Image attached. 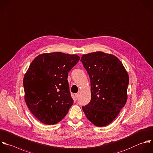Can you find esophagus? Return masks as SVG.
I'll use <instances>...</instances> for the list:
<instances>
[{"label": "esophagus", "mask_w": 153, "mask_h": 153, "mask_svg": "<svg viewBox=\"0 0 153 153\" xmlns=\"http://www.w3.org/2000/svg\"><path fill=\"white\" fill-rule=\"evenodd\" d=\"M75 97H76V99H78V98L79 97V93L78 94H75Z\"/></svg>", "instance_id": "esophagus-1"}]
</instances>
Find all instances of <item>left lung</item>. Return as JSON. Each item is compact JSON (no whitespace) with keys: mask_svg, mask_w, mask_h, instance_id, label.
<instances>
[{"mask_svg":"<svg viewBox=\"0 0 153 153\" xmlns=\"http://www.w3.org/2000/svg\"><path fill=\"white\" fill-rule=\"evenodd\" d=\"M80 61L91 79V100L83 111L96 126H107L127 101L128 73L117 56L101 51L83 55Z\"/></svg>","mask_w":153,"mask_h":153,"instance_id":"left-lung-1","label":"left lung"}]
</instances>
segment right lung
Segmentation results:
<instances>
[{
    "label": "right lung",
    "instance_id": "obj_1",
    "mask_svg": "<svg viewBox=\"0 0 153 153\" xmlns=\"http://www.w3.org/2000/svg\"><path fill=\"white\" fill-rule=\"evenodd\" d=\"M80 57L60 52L36 56L24 74V100L41 123L52 125L61 121L73 104L67 80L69 71Z\"/></svg>",
    "mask_w": 153,
    "mask_h": 153
}]
</instances>
